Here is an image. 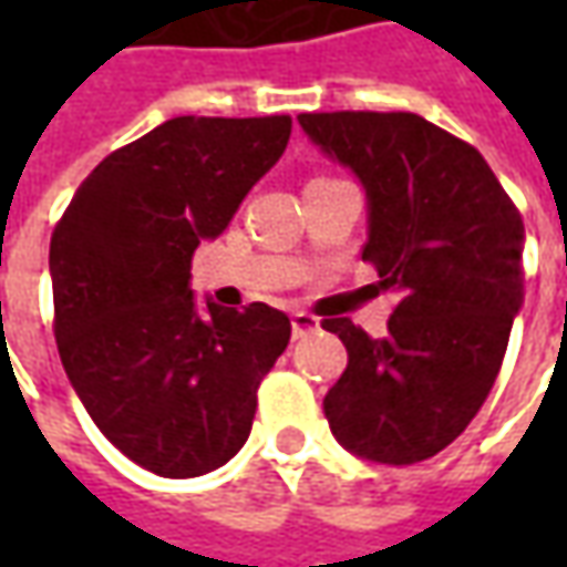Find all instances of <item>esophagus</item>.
<instances>
[{
	"label": "esophagus",
	"instance_id": "esophagus-1",
	"mask_svg": "<svg viewBox=\"0 0 567 567\" xmlns=\"http://www.w3.org/2000/svg\"><path fill=\"white\" fill-rule=\"evenodd\" d=\"M290 321H293V338H309V334H316L318 331V318L309 316V312H293L290 316Z\"/></svg>",
	"mask_w": 567,
	"mask_h": 567
}]
</instances>
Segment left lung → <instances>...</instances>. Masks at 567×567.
<instances>
[{"mask_svg":"<svg viewBox=\"0 0 567 567\" xmlns=\"http://www.w3.org/2000/svg\"><path fill=\"white\" fill-rule=\"evenodd\" d=\"M365 188V249L398 296L384 338L324 318L347 369L324 394L340 445L406 467L447 447L489 398L524 306V220L483 154L416 113H302Z\"/></svg>","mask_w":567,"mask_h":567,"instance_id":"1","label":"left lung"}]
</instances>
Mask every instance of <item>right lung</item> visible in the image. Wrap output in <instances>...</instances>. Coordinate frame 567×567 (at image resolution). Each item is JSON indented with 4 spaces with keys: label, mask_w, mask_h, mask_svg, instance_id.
<instances>
[{
    "label": "right lung",
    "mask_w": 567,
    "mask_h": 567,
    "mask_svg": "<svg viewBox=\"0 0 567 567\" xmlns=\"http://www.w3.org/2000/svg\"><path fill=\"white\" fill-rule=\"evenodd\" d=\"M290 116H176L78 186L50 243L55 343L87 416L138 467L188 480L246 445L290 343L265 302L195 299L192 255L229 227L290 142Z\"/></svg>",
    "instance_id": "1"
}]
</instances>
